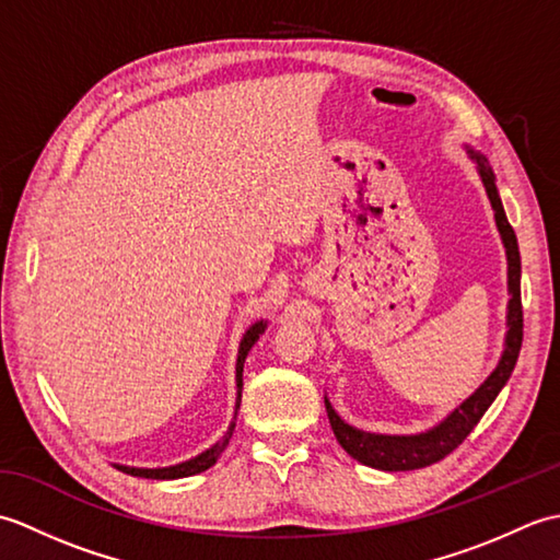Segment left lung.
<instances>
[{
  "mask_svg": "<svg viewBox=\"0 0 560 560\" xmlns=\"http://www.w3.org/2000/svg\"><path fill=\"white\" fill-rule=\"evenodd\" d=\"M471 159L479 163V175L483 180L486 195L491 199L498 231L503 235L505 253H508V289L513 299H510V305H508V337H505L503 359L491 373V377L486 380V383L474 392L462 407L452 411L443 423L433 428V431L421 433V435H373V433L355 431L353 425L343 423L339 419L337 411L331 409V404L325 399L331 431H335L339 445L347 450L353 459L368 464V467L385 469V471H409V469H421V467H428V464L445 459L450 452L459 447L464 443V438L474 431V425L481 421L486 409L491 407L493 399L498 397V392L503 389V385L515 371L517 355L522 349V327H525L522 325V299H520L522 267H520L517 235L513 231V225L508 223L505 209L501 205V197H498L495 177H493V171L489 168V163L474 151H471Z\"/></svg>",
  "mask_w": 560,
  "mask_h": 560,
  "instance_id": "1",
  "label": "left lung"
}]
</instances>
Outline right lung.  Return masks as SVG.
<instances>
[{"label":"right lung","mask_w":560,"mask_h":560,"mask_svg":"<svg viewBox=\"0 0 560 560\" xmlns=\"http://www.w3.org/2000/svg\"><path fill=\"white\" fill-rule=\"evenodd\" d=\"M265 323H257L249 327L245 331V337L241 341V351H237V365H235V383H237V401H235V409H241V389H243V363L247 359V351L255 347V341L259 339L261 331H265ZM233 428L235 423H231L229 431H225L223 440H219L217 445H213L211 450L201 452L199 457L189 459V462H183V464H175V467H163V469H137V467H122V464H115L117 469L129 474V477H144V479H183V477H192V474H199L205 471L209 467H213L217 464L219 455L225 450V445H229V440L233 435Z\"/></svg>","instance_id":"right-lung-1"}]
</instances>
